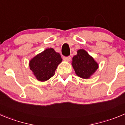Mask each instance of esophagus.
I'll use <instances>...</instances> for the list:
<instances>
[{"instance_id":"1","label":"esophagus","mask_w":125,"mask_h":125,"mask_svg":"<svg viewBox=\"0 0 125 125\" xmlns=\"http://www.w3.org/2000/svg\"><path fill=\"white\" fill-rule=\"evenodd\" d=\"M63 59L64 60L67 61H69L71 60V56H64Z\"/></svg>"}]
</instances>
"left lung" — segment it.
Segmentation results:
<instances>
[{
    "instance_id": "left-lung-1",
    "label": "left lung",
    "mask_w": 125,
    "mask_h": 125,
    "mask_svg": "<svg viewBox=\"0 0 125 125\" xmlns=\"http://www.w3.org/2000/svg\"><path fill=\"white\" fill-rule=\"evenodd\" d=\"M72 65L75 74L83 79H88L98 69V64L84 50L77 51L73 58Z\"/></svg>"
}]
</instances>
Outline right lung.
I'll return each instance as SVG.
<instances>
[{
    "label": "right lung",
    "instance_id": "right-lung-1",
    "mask_svg": "<svg viewBox=\"0 0 125 125\" xmlns=\"http://www.w3.org/2000/svg\"><path fill=\"white\" fill-rule=\"evenodd\" d=\"M62 60L59 53L54 49L48 48L30 61V68L36 79L43 82L54 75L55 71Z\"/></svg>",
    "mask_w": 125,
    "mask_h": 125
}]
</instances>
